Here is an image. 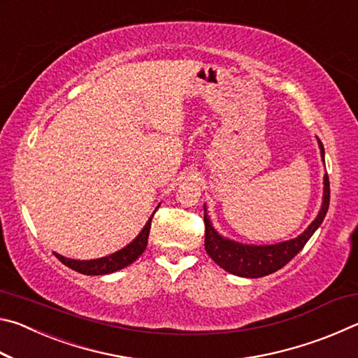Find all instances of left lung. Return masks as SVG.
Here are the masks:
<instances>
[{
  "label": "left lung",
  "instance_id": "1",
  "mask_svg": "<svg viewBox=\"0 0 358 358\" xmlns=\"http://www.w3.org/2000/svg\"><path fill=\"white\" fill-rule=\"evenodd\" d=\"M320 157L325 164V151L322 142L317 138ZM330 203V181L329 175H324V194L320 210L310 226L299 237L292 240L281 241L275 245H243L240 241L230 240L217 232L210 221L207 213V205H203V222H205V251L215 262L229 273L241 278H262L271 275L282 268L299 254L306 241L313 237L317 227L322 224L324 217L329 211Z\"/></svg>",
  "mask_w": 358,
  "mask_h": 358
}]
</instances>
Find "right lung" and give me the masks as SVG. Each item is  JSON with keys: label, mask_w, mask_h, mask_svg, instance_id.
<instances>
[{"label": "right lung", "mask_w": 358, "mask_h": 358, "mask_svg": "<svg viewBox=\"0 0 358 358\" xmlns=\"http://www.w3.org/2000/svg\"><path fill=\"white\" fill-rule=\"evenodd\" d=\"M153 215L150 216V220L141 230V234H138L129 245L121 248L120 251L110 254V256L92 259V260L69 259V257L62 256V254H58V252H55V256L58 257V260H62L66 266H69V268L76 270L82 275L98 276V275L113 273V271H118L121 268H124V266L131 265L134 260H137L142 256V252L145 251V248H147V245H148V235H150L151 220H153Z\"/></svg>", "instance_id": "obj_1"}]
</instances>
